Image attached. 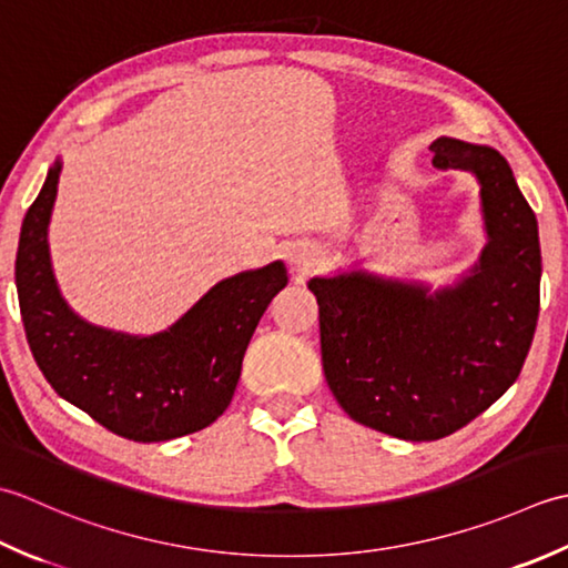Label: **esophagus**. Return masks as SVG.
Masks as SVG:
<instances>
[{
	"label": "esophagus",
	"mask_w": 568,
	"mask_h": 568,
	"mask_svg": "<svg viewBox=\"0 0 568 568\" xmlns=\"http://www.w3.org/2000/svg\"><path fill=\"white\" fill-rule=\"evenodd\" d=\"M288 262L294 264V270L306 272L311 264L316 262V252H314V247H308V245H296L292 250V254H288Z\"/></svg>",
	"instance_id": "34e87169"
}]
</instances>
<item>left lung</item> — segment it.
Returning a JSON list of instances; mask_svg holds the SVG:
<instances>
[{
  "label": "left lung",
  "instance_id": "left-lung-1",
  "mask_svg": "<svg viewBox=\"0 0 568 568\" xmlns=\"http://www.w3.org/2000/svg\"><path fill=\"white\" fill-rule=\"evenodd\" d=\"M432 164L476 176L485 245L454 282L395 280L361 267L316 274L321 361L333 397L369 429L434 442L515 385L539 316V227L507 159L438 136Z\"/></svg>",
  "mask_w": 568,
  "mask_h": 568
}]
</instances>
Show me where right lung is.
I'll return each instance as SVG.
<instances>
[{
  "instance_id": "obj_1",
  "label": "right lung",
  "mask_w": 568,
  "mask_h": 568,
  "mask_svg": "<svg viewBox=\"0 0 568 568\" xmlns=\"http://www.w3.org/2000/svg\"><path fill=\"white\" fill-rule=\"evenodd\" d=\"M58 156L21 223L17 294L43 377L73 407L132 442H169L211 426L235 395L242 357L270 301L286 286L282 260L213 284L169 328L98 326L68 304L53 274L49 225Z\"/></svg>"
}]
</instances>
